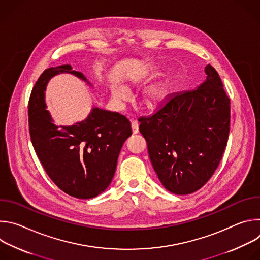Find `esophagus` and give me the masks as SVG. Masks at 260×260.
I'll return each instance as SVG.
<instances>
[{"instance_id": "obj_1", "label": "esophagus", "mask_w": 260, "mask_h": 260, "mask_svg": "<svg viewBox=\"0 0 260 260\" xmlns=\"http://www.w3.org/2000/svg\"><path fill=\"white\" fill-rule=\"evenodd\" d=\"M132 131H133V134L139 133V123L137 121H132Z\"/></svg>"}]
</instances>
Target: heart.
Returning a JSON list of instances; mask_svg holds the SVG:
<instances>
[{
	"label": "heart",
	"mask_w": 260,
	"mask_h": 260,
	"mask_svg": "<svg viewBox=\"0 0 260 260\" xmlns=\"http://www.w3.org/2000/svg\"><path fill=\"white\" fill-rule=\"evenodd\" d=\"M112 94H113V98L117 101H122L124 100L126 93H125V90L122 88V87H114L113 90H112ZM164 94V88L162 86H159V85H153L151 87L148 88L145 92V99L147 101V103H156L158 102L161 96Z\"/></svg>",
	"instance_id": "obj_1"
}]
</instances>
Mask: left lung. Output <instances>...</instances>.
Instances as JSON below:
<instances>
[{"mask_svg":"<svg viewBox=\"0 0 260 260\" xmlns=\"http://www.w3.org/2000/svg\"><path fill=\"white\" fill-rule=\"evenodd\" d=\"M198 89L171 95L148 117H140L153 169L166 189L189 194L210 180L229 140L231 100L217 71L208 64Z\"/></svg>","mask_w":260,"mask_h":260,"instance_id":"left-lung-1","label":"left lung"}]
</instances>
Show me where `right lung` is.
I'll list each match as a JSON object with an SVG mask.
<instances>
[{
	"instance_id": "add662e5",
	"label": "right lung",
	"mask_w": 260,
	"mask_h": 260,
	"mask_svg": "<svg viewBox=\"0 0 260 260\" xmlns=\"http://www.w3.org/2000/svg\"><path fill=\"white\" fill-rule=\"evenodd\" d=\"M63 72L86 80L70 64L51 67L41 74L28 101L30 141L46 174L60 190L77 199H92L112 181L132 127L125 116L99 108L75 125L55 126L45 109L44 90L52 76Z\"/></svg>"
}]
</instances>
